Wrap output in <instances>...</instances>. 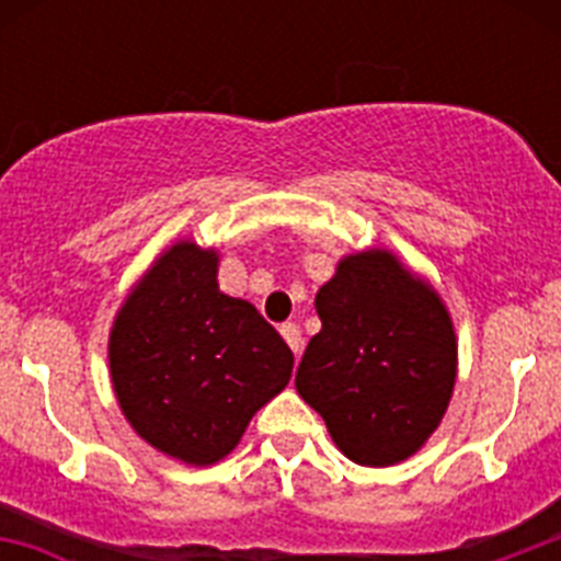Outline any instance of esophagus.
I'll list each match as a JSON object with an SVG mask.
<instances>
[{
    "label": "esophagus",
    "instance_id": "esophagus-1",
    "mask_svg": "<svg viewBox=\"0 0 561 561\" xmlns=\"http://www.w3.org/2000/svg\"><path fill=\"white\" fill-rule=\"evenodd\" d=\"M280 336H284L286 345H289V348L295 351V356L300 354V348H304V334H300V329H297L295 323H284V325H280Z\"/></svg>",
    "mask_w": 561,
    "mask_h": 561
}]
</instances>
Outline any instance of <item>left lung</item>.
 <instances>
[{"label":"left lung","mask_w":561,"mask_h":561,"mask_svg":"<svg viewBox=\"0 0 561 561\" xmlns=\"http://www.w3.org/2000/svg\"><path fill=\"white\" fill-rule=\"evenodd\" d=\"M320 334L295 376L345 458L393 466L438 430L458 376L453 317L388 250L345 255L314 297Z\"/></svg>","instance_id":"left-lung-1"}]
</instances>
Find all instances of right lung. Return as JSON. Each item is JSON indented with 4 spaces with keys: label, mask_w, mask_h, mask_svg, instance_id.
I'll return each instance as SVG.
<instances>
[{
    "label": "right lung",
    "mask_w": 561,
    "mask_h": 561,
    "mask_svg": "<svg viewBox=\"0 0 561 561\" xmlns=\"http://www.w3.org/2000/svg\"><path fill=\"white\" fill-rule=\"evenodd\" d=\"M219 255L168 247L108 334L114 396L134 433L191 466L238 447L252 415L291 379V356L257 309L216 280Z\"/></svg>",
    "instance_id": "right-lung-1"
}]
</instances>
